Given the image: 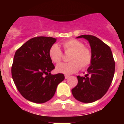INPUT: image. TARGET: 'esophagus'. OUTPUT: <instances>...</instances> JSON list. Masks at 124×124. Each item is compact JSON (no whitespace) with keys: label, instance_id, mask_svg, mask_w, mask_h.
Segmentation results:
<instances>
[{"label":"esophagus","instance_id":"1","mask_svg":"<svg viewBox=\"0 0 124 124\" xmlns=\"http://www.w3.org/2000/svg\"><path fill=\"white\" fill-rule=\"evenodd\" d=\"M64 77H65V79H68V78H69L70 77V76H68V75H65L64 76Z\"/></svg>","mask_w":124,"mask_h":124}]
</instances>
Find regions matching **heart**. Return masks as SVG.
<instances>
[{
  "label": "heart",
  "instance_id": "b5f03b06",
  "mask_svg": "<svg viewBox=\"0 0 124 124\" xmlns=\"http://www.w3.org/2000/svg\"><path fill=\"white\" fill-rule=\"evenodd\" d=\"M62 46L66 52H70L68 56V63H61L56 66L58 72L70 74L80 70L85 69L90 65L92 62V52L90 50L84 47L82 42L71 39L64 42ZM49 56L54 63H59L62 58V52L60 47L54 44L49 50Z\"/></svg>",
  "mask_w": 124,
  "mask_h": 124
}]
</instances>
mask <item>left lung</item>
Masks as SVG:
<instances>
[{
    "mask_svg": "<svg viewBox=\"0 0 124 124\" xmlns=\"http://www.w3.org/2000/svg\"><path fill=\"white\" fill-rule=\"evenodd\" d=\"M88 41L92 62L84 76H77L78 84L72 90L73 96L83 103H92L101 98L111 85L115 72V62L111 49L96 36L81 35Z\"/></svg>",
    "mask_w": 124,
    "mask_h": 124,
    "instance_id": "8db88e82",
    "label": "left lung"
}]
</instances>
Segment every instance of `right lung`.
<instances>
[{
	"mask_svg": "<svg viewBox=\"0 0 124 124\" xmlns=\"http://www.w3.org/2000/svg\"><path fill=\"white\" fill-rule=\"evenodd\" d=\"M56 41V38L52 37H35L15 52L12 79L21 95L32 102L42 104L50 100L58 85L64 80L63 74H51L55 67L49 56V50Z\"/></svg>",
	"mask_w": 124,
	"mask_h": 124,
	"instance_id": "1",
	"label": "right lung"
}]
</instances>
